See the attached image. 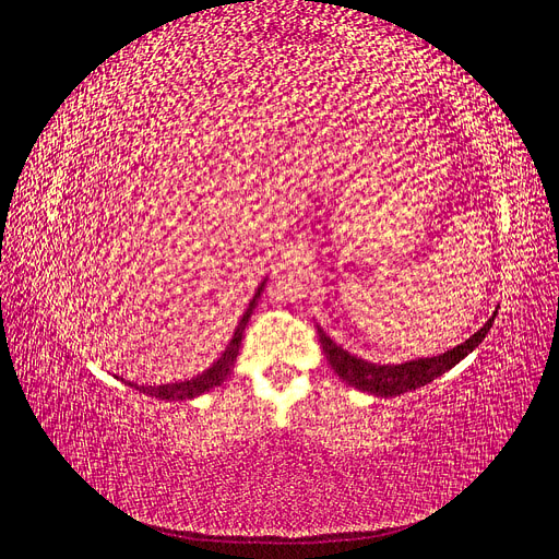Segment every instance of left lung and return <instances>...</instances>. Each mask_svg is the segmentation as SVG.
Wrapping results in <instances>:
<instances>
[{
  "label": "left lung",
  "instance_id": "left-lung-1",
  "mask_svg": "<svg viewBox=\"0 0 559 559\" xmlns=\"http://www.w3.org/2000/svg\"><path fill=\"white\" fill-rule=\"evenodd\" d=\"M495 317L497 312L489 317L485 321V326L473 333L466 343L448 349L445 354H438V357H427V359H413L405 364H370L361 357H354V354H349L341 345H335L321 326H317V335H319L321 349H324L326 359L337 373V378L345 380L352 386L361 389V392L386 399V396H401L405 392H413V389L425 386L431 380L441 378L445 370L460 364L485 341V335L495 324Z\"/></svg>",
  "mask_w": 559,
  "mask_h": 559
}]
</instances>
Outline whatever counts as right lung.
<instances>
[{
  "label": "right lung",
  "mask_w": 559,
  "mask_h": 559,
  "mask_svg": "<svg viewBox=\"0 0 559 559\" xmlns=\"http://www.w3.org/2000/svg\"><path fill=\"white\" fill-rule=\"evenodd\" d=\"M265 282H267V280H263V282L259 284V289H257V294H253V298H251V302H249V308L245 310L238 329H235L228 347L224 349L222 357H218L207 370H202L200 376H195V378H191V380H183V382L154 384V386H151V384H134V382H128V386L138 389V392H142V394H146V396L160 399V401H186V399H195V396H200V394H205V392H210V389H214V386H218V384H224L226 378L230 376L233 366H235V359H238L245 326H247L249 317L253 314V308L259 306V298H261V294H263Z\"/></svg>",
  "instance_id": "add662e5"
}]
</instances>
